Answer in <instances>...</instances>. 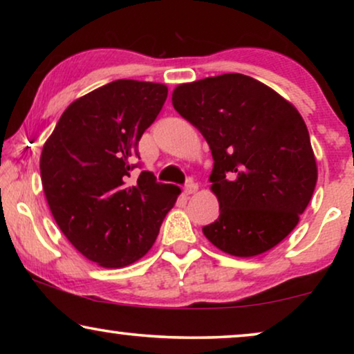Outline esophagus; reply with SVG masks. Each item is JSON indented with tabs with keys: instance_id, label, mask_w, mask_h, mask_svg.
Here are the masks:
<instances>
[{
	"instance_id": "obj_1",
	"label": "esophagus",
	"mask_w": 354,
	"mask_h": 354,
	"mask_svg": "<svg viewBox=\"0 0 354 354\" xmlns=\"http://www.w3.org/2000/svg\"><path fill=\"white\" fill-rule=\"evenodd\" d=\"M196 190H198V183H195L193 180H190L185 187H183V193H185V195H192V193H195Z\"/></svg>"
}]
</instances>
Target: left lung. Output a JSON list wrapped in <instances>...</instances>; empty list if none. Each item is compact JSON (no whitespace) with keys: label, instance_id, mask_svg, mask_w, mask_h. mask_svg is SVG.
I'll use <instances>...</instances> for the list:
<instances>
[{"label":"left lung","instance_id":"1","mask_svg":"<svg viewBox=\"0 0 354 354\" xmlns=\"http://www.w3.org/2000/svg\"><path fill=\"white\" fill-rule=\"evenodd\" d=\"M172 104L203 133L214 159L209 182L221 214L203 227L206 239L240 258L279 245L297 227L317 182L298 111L243 74L178 85Z\"/></svg>","mask_w":354,"mask_h":354}]
</instances>
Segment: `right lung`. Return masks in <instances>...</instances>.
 Here are the masks:
<instances>
[{"mask_svg": "<svg viewBox=\"0 0 354 354\" xmlns=\"http://www.w3.org/2000/svg\"><path fill=\"white\" fill-rule=\"evenodd\" d=\"M167 86L114 80L75 100L46 140L41 183L51 214L66 239L103 268L143 258L180 193L140 167L138 142L156 120Z\"/></svg>", "mask_w": 354, "mask_h": 354, "instance_id": "right-lung-1", "label": "right lung"}]
</instances>
